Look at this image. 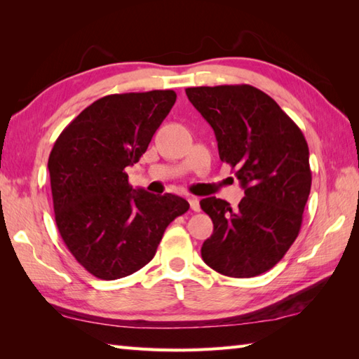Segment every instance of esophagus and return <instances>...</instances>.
Wrapping results in <instances>:
<instances>
[{
    "label": "esophagus",
    "mask_w": 359,
    "mask_h": 359,
    "mask_svg": "<svg viewBox=\"0 0 359 359\" xmlns=\"http://www.w3.org/2000/svg\"><path fill=\"white\" fill-rule=\"evenodd\" d=\"M189 205H191V210L193 211H201V205H199V199H197V197H191V199H189Z\"/></svg>",
    "instance_id": "1"
}]
</instances>
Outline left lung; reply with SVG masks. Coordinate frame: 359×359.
<instances>
[{
    "label": "left lung",
    "mask_w": 359,
    "mask_h": 359,
    "mask_svg": "<svg viewBox=\"0 0 359 359\" xmlns=\"http://www.w3.org/2000/svg\"><path fill=\"white\" fill-rule=\"evenodd\" d=\"M185 93L215 129L220 160L236 170L245 189L236 210L216 197L201 201L215 225L201 250L203 262L224 276H259L299 234L311 187L306 137L255 86H199Z\"/></svg>",
    "instance_id": "left-lung-1"
}]
</instances>
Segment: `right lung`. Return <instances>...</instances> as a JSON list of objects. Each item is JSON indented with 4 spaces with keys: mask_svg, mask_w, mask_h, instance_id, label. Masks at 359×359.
Segmentation results:
<instances>
[{
    "mask_svg": "<svg viewBox=\"0 0 359 359\" xmlns=\"http://www.w3.org/2000/svg\"><path fill=\"white\" fill-rule=\"evenodd\" d=\"M175 98L171 89L102 97L53 143L48 168L57 228L77 262L98 279L140 270L166 226L189 208L179 196L133 189L125 171L148 149Z\"/></svg>",
    "mask_w": 359,
    "mask_h": 359,
    "instance_id": "right-lung-1",
    "label": "right lung"
}]
</instances>
